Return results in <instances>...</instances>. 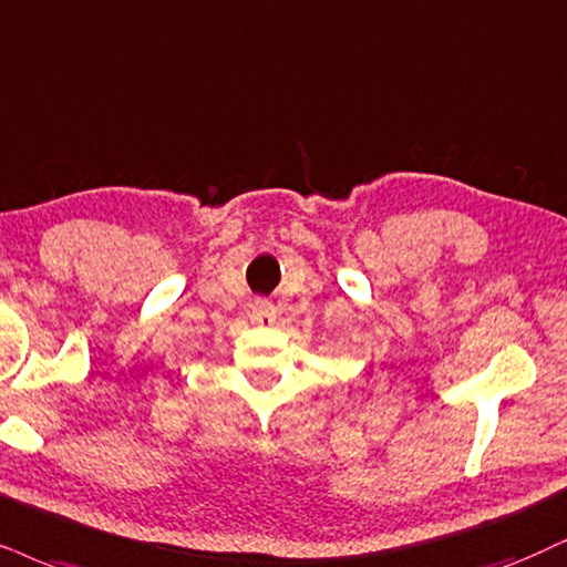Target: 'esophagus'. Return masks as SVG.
<instances>
[{
	"label": "esophagus",
	"mask_w": 567,
	"mask_h": 567,
	"mask_svg": "<svg viewBox=\"0 0 567 567\" xmlns=\"http://www.w3.org/2000/svg\"><path fill=\"white\" fill-rule=\"evenodd\" d=\"M251 318H255L257 323L268 326V323H272V320H276V312H272V307L268 302H257L255 310H251Z\"/></svg>",
	"instance_id": "obj_1"
}]
</instances>
